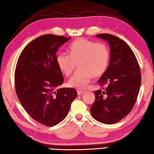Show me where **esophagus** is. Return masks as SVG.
Masks as SVG:
<instances>
[{
	"label": "esophagus",
	"instance_id": "34e87169",
	"mask_svg": "<svg viewBox=\"0 0 154 154\" xmlns=\"http://www.w3.org/2000/svg\"><path fill=\"white\" fill-rule=\"evenodd\" d=\"M84 91H77V93H78V95H81V94H82L83 93H84Z\"/></svg>",
	"mask_w": 154,
	"mask_h": 154
}]
</instances>
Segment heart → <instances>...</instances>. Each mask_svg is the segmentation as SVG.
I'll return each instance as SVG.
<instances>
[{"instance_id": "obj_1", "label": "heart", "mask_w": 154, "mask_h": 154, "mask_svg": "<svg viewBox=\"0 0 154 154\" xmlns=\"http://www.w3.org/2000/svg\"><path fill=\"white\" fill-rule=\"evenodd\" d=\"M69 55L60 53L56 62L62 73L69 76L78 64V70L68 81L72 88L85 89L92 77L102 76L108 68L109 50L103 42L95 43L86 39H79L69 46Z\"/></svg>"}]
</instances>
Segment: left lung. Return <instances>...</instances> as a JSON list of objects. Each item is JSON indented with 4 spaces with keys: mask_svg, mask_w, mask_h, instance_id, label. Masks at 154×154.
I'll list each match as a JSON object with an SVG mask.
<instances>
[{
    "mask_svg": "<svg viewBox=\"0 0 154 154\" xmlns=\"http://www.w3.org/2000/svg\"><path fill=\"white\" fill-rule=\"evenodd\" d=\"M108 43L110 61L105 72L98 81L103 90L96 91L91 108L92 117L111 125L122 119L131 111L141 86V71L131 49L122 39L106 33L95 35Z\"/></svg>",
    "mask_w": 154,
    "mask_h": 154,
    "instance_id": "left-lung-1",
    "label": "left lung"
}]
</instances>
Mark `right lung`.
Here are the masks:
<instances>
[{"instance_id":"obj_1","label":"right lung","mask_w":154,"mask_h":154,"mask_svg":"<svg viewBox=\"0 0 154 154\" xmlns=\"http://www.w3.org/2000/svg\"><path fill=\"white\" fill-rule=\"evenodd\" d=\"M70 39L52 34L39 36L26 46L17 61V97L31 117L43 125L52 127L64 119L77 96L72 88H57L63 78L56 53Z\"/></svg>"}]
</instances>
